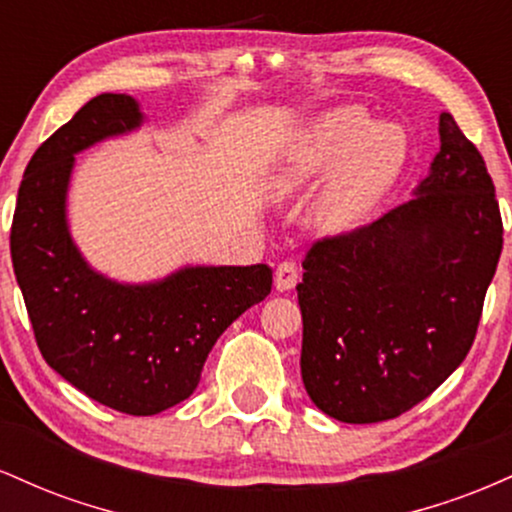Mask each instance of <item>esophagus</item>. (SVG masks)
<instances>
[{
    "label": "esophagus",
    "mask_w": 512,
    "mask_h": 512,
    "mask_svg": "<svg viewBox=\"0 0 512 512\" xmlns=\"http://www.w3.org/2000/svg\"><path fill=\"white\" fill-rule=\"evenodd\" d=\"M298 284V267L293 262H281L274 272L276 291H291Z\"/></svg>",
    "instance_id": "obj_1"
}]
</instances>
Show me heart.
<instances>
[{
    "label": "heart",
    "mask_w": 512,
    "mask_h": 512,
    "mask_svg": "<svg viewBox=\"0 0 512 512\" xmlns=\"http://www.w3.org/2000/svg\"><path fill=\"white\" fill-rule=\"evenodd\" d=\"M407 161V134L392 122L373 125L356 105L332 110L293 137L272 175L269 195L291 199L327 182L313 209V223L325 236H344L368 221L395 185Z\"/></svg>",
    "instance_id": "obj_1"
}]
</instances>
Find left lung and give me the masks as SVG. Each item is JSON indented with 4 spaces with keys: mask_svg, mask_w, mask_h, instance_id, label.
I'll use <instances>...</instances> for the list:
<instances>
[{
    "mask_svg": "<svg viewBox=\"0 0 512 512\" xmlns=\"http://www.w3.org/2000/svg\"><path fill=\"white\" fill-rule=\"evenodd\" d=\"M431 173L378 221L317 240L296 286L301 375L344 424L395 419L472 349L503 250L493 180L477 146L440 113Z\"/></svg>",
    "mask_w": 512,
    "mask_h": 512,
    "instance_id": "left-lung-1",
    "label": "left lung"
}]
</instances>
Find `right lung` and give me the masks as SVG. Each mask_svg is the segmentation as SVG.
<instances>
[{"label":"right lung","mask_w":512,"mask_h":512,"mask_svg":"<svg viewBox=\"0 0 512 512\" xmlns=\"http://www.w3.org/2000/svg\"><path fill=\"white\" fill-rule=\"evenodd\" d=\"M142 122L132 96L91 98L38 146L11 223V262L40 354L76 390L132 416L190 397L216 339L272 291L267 264L182 267L151 284L88 267L67 223L74 156Z\"/></svg>","instance_id":"1"}]
</instances>
